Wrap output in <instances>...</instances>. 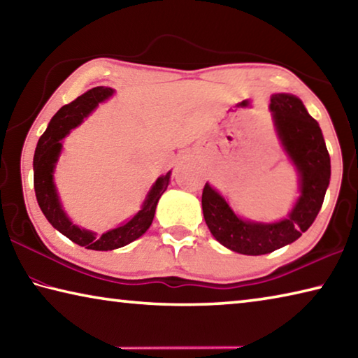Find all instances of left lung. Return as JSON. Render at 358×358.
<instances>
[{
  "instance_id": "8db88e82",
  "label": "left lung",
  "mask_w": 358,
  "mask_h": 358,
  "mask_svg": "<svg viewBox=\"0 0 358 358\" xmlns=\"http://www.w3.org/2000/svg\"><path fill=\"white\" fill-rule=\"evenodd\" d=\"M268 108L282 153L299 178V197L286 217L268 222L246 220L208 181L202 192V211L211 235L245 256H262L299 240L316 220L330 185V156L322 131L301 99L275 93Z\"/></svg>"
}]
</instances>
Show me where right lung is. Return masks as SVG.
<instances>
[{"label": "right lung", "instance_id": "1", "mask_svg": "<svg viewBox=\"0 0 358 358\" xmlns=\"http://www.w3.org/2000/svg\"><path fill=\"white\" fill-rule=\"evenodd\" d=\"M113 94L115 90L110 87H94L78 96L71 104L59 108L53 115L44 134L41 136L33 159L36 199H38L39 207L47 221L71 241L93 251L118 250V248H123L141 238L153 222L156 205L171 183L172 175V171H169L166 175L157 177L145 196L141 210L134 216H131L128 221L118 224L117 227L107 230L102 235L72 222L63 207L62 197H59L58 187L55 185V169L59 156L63 153L64 138L71 134L72 129L80 126L83 120L88 118L99 104L110 99Z\"/></svg>", "mask_w": 358, "mask_h": 358}]
</instances>
